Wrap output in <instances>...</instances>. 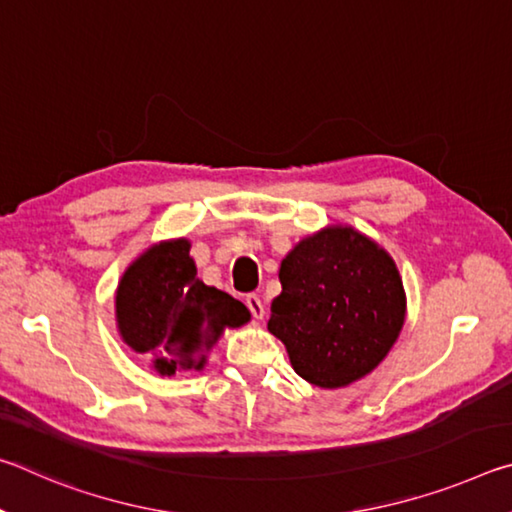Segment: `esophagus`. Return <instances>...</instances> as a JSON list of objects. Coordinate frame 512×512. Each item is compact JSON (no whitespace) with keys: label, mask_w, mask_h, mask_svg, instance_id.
<instances>
[{"label":"esophagus","mask_w":512,"mask_h":512,"mask_svg":"<svg viewBox=\"0 0 512 512\" xmlns=\"http://www.w3.org/2000/svg\"><path fill=\"white\" fill-rule=\"evenodd\" d=\"M246 305H248V309H250V314H253L257 320H262L264 318V302H262V298L259 296H255V293H250V296H246Z\"/></svg>","instance_id":"obj_1"}]
</instances>
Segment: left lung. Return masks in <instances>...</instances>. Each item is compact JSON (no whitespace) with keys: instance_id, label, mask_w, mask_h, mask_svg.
<instances>
[{"instance_id":"8db88e82","label":"left lung","mask_w":512,"mask_h":512,"mask_svg":"<svg viewBox=\"0 0 512 512\" xmlns=\"http://www.w3.org/2000/svg\"><path fill=\"white\" fill-rule=\"evenodd\" d=\"M268 332L298 375L343 388L375 370L400 336L406 293L393 257L352 225L300 239L280 264Z\"/></svg>"}]
</instances>
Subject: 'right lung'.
Wrapping results in <instances>:
<instances>
[{"mask_svg":"<svg viewBox=\"0 0 512 512\" xmlns=\"http://www.w3.org/2000/svg\"><path fill=\"white\" fill-rule=\"evenodd\" d=\"M189 239H164L144 250L117 284V332L151 359L162 377L203 370L225 329L250 320L244 302L196 277Z\"/></svg>","mask_w":512,"mask_h":512,"instance_id":"add662e5","label":"right lung"}]
</instances>
